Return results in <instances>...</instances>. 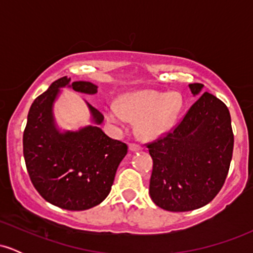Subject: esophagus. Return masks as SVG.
<instances>
[{"mask_svg": "<svg viewBox=\"0 0 253 253\" xmlns=\"http://www.w3.org/2000/svg\"><path fill=\"white\" fill-rule=\"evenodd\" d=\"M128 149H129V151H132V152H136V151L143 150V147L139 146V145H136V144H129Z\"/></svg>", "mask_w": 253, "mask_h": 253, "instance_id": "34e87169", "label": "esophagus"}]
</instances>
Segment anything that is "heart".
Here are the masks:
<instances>
[{
  "label": "heart",
  "mask_w": 253,
  "mask_h": 253,
  "mask_svg": "<svg viewBox=\"0 0 253 253\" xmlns=\"http://www.w3.org/2000/svg\"><path fill=\"white\" fill-rule=\"evenodd\" d=\"M182 107L178 92L144 90L126 94L123 102L112 100L107 104L109 123L123 126L128 119H139L138 130L144 138L156 139L167 133L175 124Z\"/></svg>",
  "instance_id": "b5f03b06"
}]
</instances>
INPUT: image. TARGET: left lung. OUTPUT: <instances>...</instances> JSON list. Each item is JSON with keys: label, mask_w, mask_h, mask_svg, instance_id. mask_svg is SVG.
<instances>
[{"label": "left lung", "mask_w": 253, "mask_h": 253, "mask_svg": "<svg viewBox=\"0 0 253 253\" xmlns=\"http://www.w3.org/2000/svg\"><path fill=\"white\" fill-rule=\"evenodd\" d=\"M194 96L203 84H189ZM234 136L231 115L219 98L203 92L171 132L147 144L153 159L150 196L169 211L210 203L227 177Z\"/></svg>", "instance_id": "8db88e82"}]
</instances>
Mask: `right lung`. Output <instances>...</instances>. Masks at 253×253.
Listing matches in <instances>:
<instances>
[{"label": "right lung", "mask_w": 253, "mask_h": 253, "mask_svg": "<svg viewBox=\"0 0 253 253\" xmlns=\"http://www.w3.org/2000/svg\"><path fill=\"white\" fill-rule=\"evenodd\" d=\"M94 95L97 85L62 77L32 103L24 132V157L34 188L51 205L68 211H85L108 196L127 145L109 138L98 125L103 115L86 103L95 125L80 130L58 129L53 103L60 89Z\"/></svg>", "instance_id": "right-lung-1"}]
</instances>
